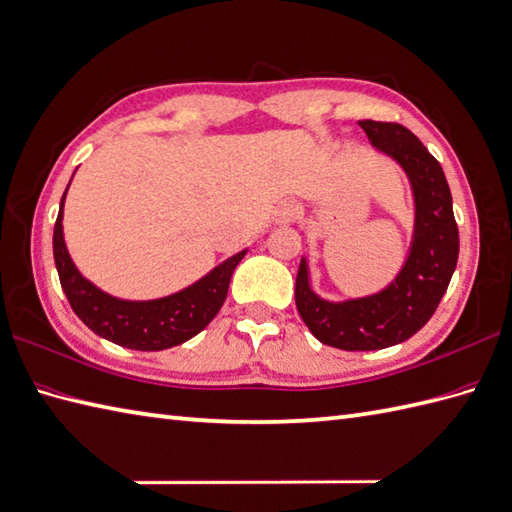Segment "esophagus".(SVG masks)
Instances as JSON below:
<instances>
[{
    "label": "esophagus",
    "mask_w": 512,
    "mask_h": 512,
    "mask_svg": "<svg viewBox=\"0 0 512 512\" xmlns=\"http://www.w3.org/2000/svg\"><path fill=\"white\" fill-rule=\"evenodd\" d=\"M296 218V207L292 202H281L275 211V222L277 224H290Z\"/></svg>",
    "instance_id": "34e87169"
}]
</instances>
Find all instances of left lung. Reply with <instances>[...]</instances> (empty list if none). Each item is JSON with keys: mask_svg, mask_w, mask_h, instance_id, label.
Here are the masks:
<instances>
[{"mask_svg": "<svg viewBox=\"0 0 512 512\" xmlns=\"http://www.w3.org/2000/svg\"><path fill=\"white\" fill-rule=\"evenodd\" d=\"M371 146L406 172L414 227L406 261L386 288L358 299L327 301L310 281V264L301 259L296 275V310L303 323L329 347L375 351L412 338L432 318L458 261V227L445 172L417 135L390 122H360Z\"/></svg>", "mask_w": 512, "mask_h": 512, "instance_id": "8db88e82", "label": "left lung"}]
</instances>
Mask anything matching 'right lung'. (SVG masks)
I'll return each instance as SVG.
<instances>
[{
  "mask_svg": "<svg viewBox=\"0 0 512 512\" xmlns=\"http://www.w3.org/2000/svg\"><path fill=\"white\" fill-rule=\"evenodd\" d=\"M71 183V181H69ZM69 189V185H67ZM54 224V261L63 292L71 310L93 334L135 351H163L183 344L205 329L227 299L233 270L244 259L246 248L224 259L205 277L163 299L126 301L106 294L98 285L82 277L71 259L63 235V207Z\"/></svg>",
  "mask_w": 512,
  "mask_h": 512,
  "instance_id": "right-lung-1",
  "label": "right lung"
}]
</instances>
